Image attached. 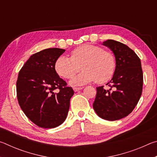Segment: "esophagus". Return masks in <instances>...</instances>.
<instances>
[{
    "mask_svg": "<svg viewBox=\"0 0 157 157\" xmlns=\"http://www.w3.org/2000/svg\"><path fill=\"white\" fill-rule=\"evenodd\" d=\"M83 89V87H73V90L75 91H78L79 90H81Z\"/></svg>",
    "mask_w": 157,
    "mask_h": 157,
    "instance_id": "34e87169",
    "label": "esophagus"
}]
</instances>
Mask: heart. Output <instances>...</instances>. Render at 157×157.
<instances>
[{
  "instance_id": "b5f03b06",
  "label": "heart",
  "mask_w": 157,
  "mask_h": 157,
  "mask_svg": "<svg viewBox=\"0 0 157 157\" xmlns=\"http://www.w3.org/2000/svg\"><path fill=\"white\" fill-rule=\"evenodd\" d=\"M81 66L83 71L72 79L71 84L83 85L94 81L103 84L113 77L116 60L111 52L101 46L86 44L73 50L71 57H58L55 64L59 75L67 79L73 78Z\"/></svg>"
}]
</instances>
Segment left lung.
Masks as SVG:
<instances>
[{"label":"left lung","mask_w":157,"mask_h":157,"mask_svg":"<svg viewBox=\"0 0 157 157\" xmlns=\"http://www.w3.org/2000/svg\"><path fill=\"white\" fill-rule=\"evenodd\" d=\"M103 45L113 51L116 67L109 89L96 88L93 107L100 118L113 121L127 116L136 106L142 94L143 71L140 58L125 44L108 39Z\"/></svg>","instance_id":"1"}]
</instances>
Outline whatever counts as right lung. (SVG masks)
Here are the masks:
<instances>
[{
    "label": "right lung",
    "instance_id": "1",
    "mask_svg": "<svg viewBox=\"0 0 157 157\" xmlns=\"http://www.w3.org/2000/svg\"><path fill=\"white\" fill-rule=\"evenodd\" d=\"M65 50L53 48L32 55L18 73L17 95L25 116L37 126L54 128L63 123L74 94L55 64Z\"/></svg>",
    "mask_w": 157,
    "mask_h": 157
}]
</instances>
